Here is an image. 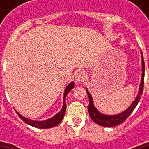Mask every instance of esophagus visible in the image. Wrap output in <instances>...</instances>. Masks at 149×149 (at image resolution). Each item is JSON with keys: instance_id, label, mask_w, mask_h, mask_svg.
<instances>
[{"instance_id": "1", "label": "esophagus", "mask_w": 149, "mask_h": 149, "mask_svg": "<svg viewBox=\"0 0 149 149\" xmlns=\"http://www.w3.org/2000/svg\"><path fill=\"white\" fill-rule=\"evenodd\" d=\"M86 78V73L84 72V71H79L77 72L75 75V79L77 83H82L84 82Z\"/></svg>"}]
</instances>
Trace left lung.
Segmentation results:
<instances>
[{
	"label": "left lung",
	"instance_id": "8db88e82",
	"mask_svg": "<svg viewBox=\"0 0 149 149\" xmlns=\"http://www.w3.org/2000/svg\"><path fill=\"white\" fill-rule=\"evenodd\" d=\"M141 63H142V74H141V84H140V86H139V92L134 102L130 105L128 108L126 109L125 111H123L122 113H118V114H116V115H106V114H103V113H100L99 111H97V109L96 108L94 105H93V98L91 97V93L88 91V90L86 89V93H87V95H88L89 100H90L88 107L89 114H90V117H91V119L96 124H97L100 126H104V127H114V126L119 125L120 124L124 122L129 117L130 114L132 113V111H134L135 107L139 104L141 95H142V93H143L144 78H145V62H144L142 53H141Z\"/></svg>",
	"mask_w": 149,
	"mask_h": 149
}]
</instances>
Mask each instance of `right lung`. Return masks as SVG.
I'll return each mask as SVG.
<instances>
[{
	"label": "right lung",
	"mask_w": 149,
	"mask_h": 149,
	"mask_svg": "<svg viewBox=\"0 0 149 149\" xmlns=\"http://www.w3.org/2000/svg\"><path fill=\"white\" fill-rule=\"evenodd\" d=\"M75 86V84L73 82H71L69 85H67L66 88H65V91H64V97H63V106L61 109V111L58 112V113H56V115L52 117V118L47 119L46 120H42V121H37V120H32L28 118H24L22 115H21L18 112L16 111V113H17V115L19 116V118L22 119L24 122H25L28 125H31L32 127H38V128H50V127H53L58 125L59 123L62 121V120L64 118L65 115V110H66V104H65V96L67 95L68 93L70 92L72 89Z\"/></svg>",
	"instance_id": "right-lung-1"
}]
</instances>
